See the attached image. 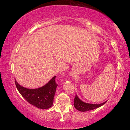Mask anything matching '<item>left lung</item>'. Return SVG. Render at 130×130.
<instances>
[{
  "instance_id": "obj_1",
  "label": "left lung",
  "mask_w": 130,
  "mask_h": 130,
  "mask_svg": "<svg viewBox=\"0 0 130 130\" xmlns=\"http://www.w3.org/2000/svg\"><path fill=\"white\" fill-rule=\"evenodd\" d=\"M107 101L100 104H91V103H87L84 102L83 101L80 100L77 94H76L75 98L74 100V107L76 109L81 112H85L91 111L99 108L103 105H104Z\"/></svg>"
}]
</instances>
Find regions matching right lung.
<instances>
[{"instance_id":"obj_1","label":"right lung","mask_w":130,"mask_h":130,"mask_svg":"<svg viewBox=\"0 0 130 130\" xmlns=\"http://www.w3.org/2000/svg\"><path fill=\"white\" fill-rule=\"evenodd\" d=\"M54 76L46 84L38 88L28 89L19 85L15 79L17 88L30 104L40 109H48L53 104L57 85Z\"/></svg>"}]
</instances>
